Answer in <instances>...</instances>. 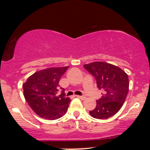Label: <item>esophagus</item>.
Instances as JSON below:
<instances>
[{"label":"esophagus","mask_w":150,"mask_h":150,"mask_svg":"<svg viewBox=\"0 0 150 150\" xmlns=\"http://www.w3.org/2000/svg\"><path fill=\"white\" fill-rule=\"evenodd\" d=\"M75 97L79 98V99H82V100H84V99H86L85 97H84V96H79V95H75Z\"/></svg>","instance_id":"1"}]
</instances>
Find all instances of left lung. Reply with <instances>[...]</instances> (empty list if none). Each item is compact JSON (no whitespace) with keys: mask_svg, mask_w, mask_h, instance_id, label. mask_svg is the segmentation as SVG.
Here are the masks:
<instances>
[{"mask_svg":"<svg viewBox=\"0 0 150 150\" xmlns=\"http://www.w3.org/2000/svg\"><path fill=\"white\" fill-rule=\"evenodd\" d=\"M95 77L102 96L89 114L93 118L106 119L114 116L123 105L129 90L128 76L119 67L105 63L93 62L83 65Z\"/></svg>","mask_w":150,"mask_h":150,"instance_id":"left-lung-1","label":"left lung"}]
</instances>
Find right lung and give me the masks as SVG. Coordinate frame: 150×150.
<instances>
[{"mask_svg":"<svg viewBox=\"0 0 150 150\" xmlns=\"http://www.w3.org/2000/svg\"><path fill=\"white\" fill-rule=\"evenodd\" d=\"M68 66L46 68L36 72L23 84L24 97L29 106L41 118L56 120L64 116L70 102L65 97L64 89L61 88L59 80ZM62 93L57 94L59 88Z\"/></svg>","mask_w":150,"mask_h":150,"instance_id":"1","label":"right lung"}]
</instances>
